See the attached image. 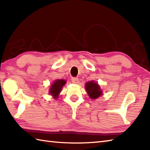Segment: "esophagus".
I'll list each match as a JSON object with an SVG mask.
<instances>
[{
  "label": "esophagus",
  "instance_id": "1",
  "mask_svg": "<svg viewBox=\"0 0 150 150\" xmlns=\"http://www.w3.org/2000/svg\"><path fill=\"white\" fill-rule=\"evenodd\" d=\"M71 81L75 84H78L79 83V79L76 77H72L71 79Z\"/></svg>",
  "mask_w": 150,
  "mask_h": 150
}]
</instances>
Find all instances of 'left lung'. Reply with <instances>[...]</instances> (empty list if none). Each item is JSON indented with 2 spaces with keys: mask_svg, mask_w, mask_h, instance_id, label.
Wrapping results in <instances>:
<instances>
[{
  "mask_svg": "<svg viewBox=\"0 0 150 150\" xmlns=\"http://www.w3.org/2000/svg\"><path fill=\"white\" fill-rule=\"evenodd\" d=\"M85 88L88 95L92 99H95L102 95V91L100 90V86L97 82L95 83L94 81L86 82Z\"/></svg>",
  "mask_w": 150,
  "mask_h": 150,
  "instance_id": "obj_1",
  "label": "left lung"
}]
</instances>
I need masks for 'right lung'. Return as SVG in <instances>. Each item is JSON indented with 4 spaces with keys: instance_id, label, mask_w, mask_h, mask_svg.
I'll list each match as a JSON object with an SVG mask.
<instances>
[{
    "instance_id": "add662e5",
    "label": "right lung",
    "mask_w": 150,
    "mask_h": 150,
    "mask_svg": "<svg viewBox=\"0 0 150 150\" xmlns=\"http://www.w3.org/2000/svg\"><path fill=\"white\" fill-rule=\"evenodd\" d=\"M66 84V81L64 79H60V80H57L51 86L50 93L53 95L55 98L58 97V95L60 93V90L64 85Z\"/></svg>"
}]
</instances>
